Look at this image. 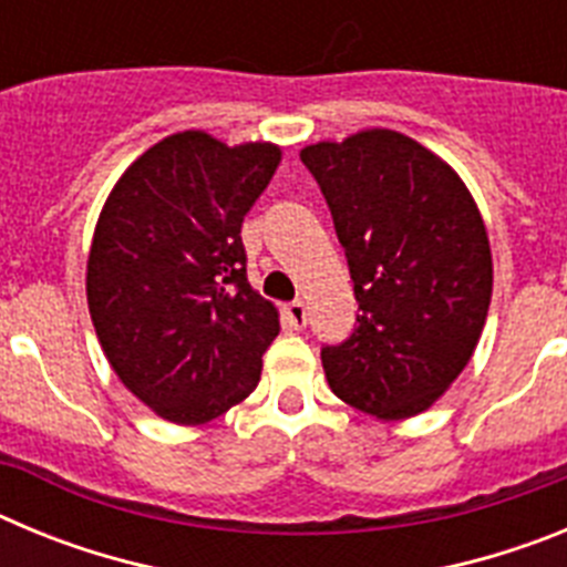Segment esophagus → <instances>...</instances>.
I'll return each mask as SVG.
<instances>
[{"mask_svg":"<svg viewBox=\"0 0 567 567\" xmlns=\"http://www.w3.org/2000/svg\"><path fill=\"white\" fill-rule=\"evenodd\" d=\"M284 318H287V323L292 329H303L307 327V303H303V300L287 303V307H284Z\"/></svg>","mask_w":567,"mask_h":567,"instance_id":"1","label":"esophagus"}]
</instances>
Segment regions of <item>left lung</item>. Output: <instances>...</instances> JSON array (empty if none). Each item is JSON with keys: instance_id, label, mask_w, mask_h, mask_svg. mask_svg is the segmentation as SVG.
<instances>
[{"instance_id": "1", "label": "left lung", "mask_w": 567, "mask_h": 567, "mask_svg": "<svg viewBox=\"0 0 567 567\" xmlns=\"http://www.w3.org/2000/svg\"><path fill=\"white\" fill-rule=\"evenodd\" d=\"M332 209L360 303L320 360L343 403L380 420L425 412L483 334L494 287L488 233L449 164L394 130L300 150Z\"/></svg>"}]
</instances>
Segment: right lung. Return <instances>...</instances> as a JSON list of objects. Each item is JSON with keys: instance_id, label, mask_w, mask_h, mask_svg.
<instances>
[{"instance_id": "1", "label": "right lung", "mask_w": 567, "mask_h": 567, "mask_svg": "<svg viewBox=\"0 0 567 567\" xmlns=\"http://www.w3.org/2000/svg\"><path fill=\"white\" fill-rule=\"evenodd\" d=\"M280 147L167 135L115 182L87 255V307L113 372L158 417L202 425L252 394L278 309L247 280L240 224Z\"/></svg>"}]
</instances>
